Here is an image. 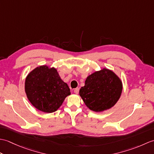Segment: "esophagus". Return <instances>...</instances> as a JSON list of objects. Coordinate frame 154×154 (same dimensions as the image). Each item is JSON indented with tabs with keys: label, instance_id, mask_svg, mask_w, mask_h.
Wrapping results in <instances>:
<instances>
[{
	"label": "esophagus",
	"instance_id": "esophagus-1",
	"mask_svg": "<svg viewBox=\"0 0 154 154\" xmlns=\"http://www.w3.org/2000/svg\"><path fill=\"white\" fill-rule=\"evenodd\" d=\"M79 88H76V89H74V93H75V94H78L79 93Z\"/></svg>",
	"mask_w": 154,
	"mask_h": 154
}]
</instances>
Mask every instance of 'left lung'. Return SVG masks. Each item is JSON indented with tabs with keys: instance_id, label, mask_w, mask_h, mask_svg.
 Segmentation results:
<instances>
[{
	"instance_id": "8db88e82",
	"label": "left lung",
	"mask_w": 154,
	"mask_h": 154,
	"mask_svg": "<svg viewBox=\"0 0 154 154\" xmlns=\"http://www.w3.org/2000/svg\"><path fill=\"white\" fill-rule=\"evenodd\" d=\"M122 92V83L112 70L103 68L87 77L79 95L91 110L100 112L115 105Z\"/></svg>"
}]
</instances>
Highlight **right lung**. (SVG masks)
I'll list each match as a JSON object with an SVG mask.
<instances>
[{"label":"right lung","instance_id":"add662e5","mask_svg":"<svg viewBox=\"0 0 154 154\" xmlns=\"http://www.w3.org/2000/svg\"><path fill=\"white\" fill-rule=\"evenodd\" d=\"M28 99L35 109L45 113L55 112L71 92L57 70L48 65L34 69L27 75L24 85Z\"/></svg>","mask_w":154,"mask_h":154}]
</instances>
